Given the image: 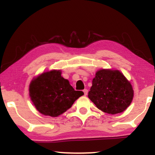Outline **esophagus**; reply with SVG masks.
<instances>
[{"instance_id": "34e87169", "label": "esophagus", "mask_w": 155, "mask_h": 155, "mask_svg": "<svg viewBox=\"0 0 155 155\" xmlns=\"http://www.w3.org/2000/svg\"><path fill=\"white\" fill-rule=\"evenodd\" d=\"M83 92H84V94L86 96V95L87 94V93H88V90H87V89H84V90H83Z\"/></svg>"}]
</instances>
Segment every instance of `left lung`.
Here are the masks:
<instances>
[{
  "label": "left lung",
  "instance_id": "left-lung-1",
  "mask_svg": "<svg viewBox=\"0 0 155 155\" xmlns=\"http://www.w3.org/2000/svg\"><path fill=\"white\" fill-rule=\"evenodd\" d=\"M133 94L130 82L119 71L100 69L93 78L88 97L101 111L116 114L130 106Z\"/></svg>",
  "mask_w": 155,
  "mask_h": 155
}]
</instances>
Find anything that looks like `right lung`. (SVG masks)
<instances>
[{
  "label": "right lung",
  "mask_w": 155,
  "mask_h": 155,
  "mask_svg": "<svg viewBox=\"0 0 155 155\" xmlns=\"http://www.w3.org/2000/svg\"><path fill=\"white\" fill-rule=\"evenodd\" d=\"M29 92L37 111L51 117L64 113L84 94L82 91L74 90L68 80L61 76V70L44 72L34 78L29 84Z\"/></svg>",
  "instance_id": "1"
}]
</instances>
